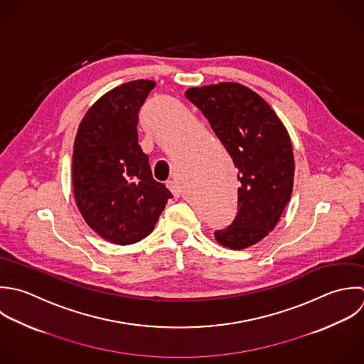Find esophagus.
I'll return each instance as SVG.
<instances>
[{
	"label": "esophagus",
	"instance_id": "esophagus-1",
	"mask_svg": "<svg viewBox=\"0 0 364 364\" xmlns=\"http://www.w3.org/2000/svg\"><path fill=\"white\" fill-rule=\"evenodd\" d=\"M167 187H168V190H170L176 197L180 196V186H178V183H177L176 180L167 181Z\"/></svg>",
	"mask_w": 364,
	"mask_h": 364
}]
</instances>
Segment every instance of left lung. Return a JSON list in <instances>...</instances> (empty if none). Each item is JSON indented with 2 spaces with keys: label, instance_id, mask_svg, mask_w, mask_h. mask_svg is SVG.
Returning a JSON list of instances; mask_svg holds the SVG:
<instances>
[{
  "label": "left lung",
  "instance_id": "obj_1",
  "mask_svg": "<svg viewBox=\"0 0 364 364\" xmlns=\"http://www.w3.org/2000/svg\"><path fill=\"white\" fill-rule=\"evenodd\" d=\"M186 97L208 119L238 170V213L215 240L244 250L265 238L291 200L295 176L292 141L274 109L252 89L221 82L190 87Z\"/></svg>",
  "mask_w": 364,
  "mask_h": 364
}]
</instances>
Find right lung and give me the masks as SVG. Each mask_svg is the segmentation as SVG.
Listing matches in <instances>:
<instances>
[{"mask_svg": "<svg viewBox=\"0 0 364 364\" xmlns=\"http://www.w3.org/2000/svg\"><path fill=\"white\" fill-rule=\"evenodd\" d=\"M153 80H132L99 97L73 143V196L86 224L103 240L130 245L146 238L171 193L151 174L137 139L139 110Z\"/></svg>", "mask_w": 364, "mask_h": 364, "instance_id": "1", "label": "right lung"}]
</instances>
